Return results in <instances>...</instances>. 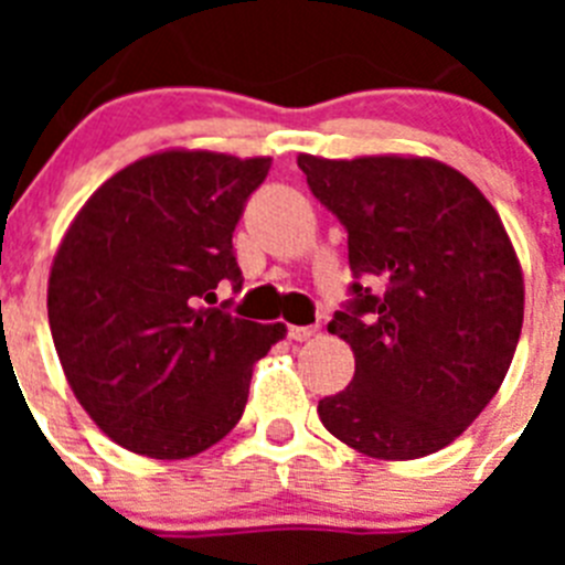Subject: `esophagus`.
I'll return each mask as SVG.
<instances>
[{
  "label": "esophagus",
  "mask_w": 565,
  "mask_h": 565,
  "mask_svg": "<svg viewBox=\"0 0 565 565\" xmlns=\"http://www.w3.org/2000/svg\"><path fill=\"white\" fill-rule=\"evenodd\" d=\"M288 337H291L294 342H308L311 337H317V328H313V326H291V328H288Z\"/></svg>",
  "instance_id": "1"
}]
</instances>
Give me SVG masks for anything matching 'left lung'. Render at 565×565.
<instances>
[{"label": "left lung", "mask_w": 565, "mask_h": 565, "mask_svg": "<svg viewBox=\"0 0 565 565\" xmlns=\"http://www.w3.org/2000/svg\"><path fill=\"white\" fill-rule=\"evenodd\" d=\"M297 163L348 228L351 271L367 282L328 322L356 371L319 418L379 461L444 450L492 402L521 339V259L495 206L436 158L299 152Z\"/></svg>", "instance_id": "obj_1"}]
</instances>
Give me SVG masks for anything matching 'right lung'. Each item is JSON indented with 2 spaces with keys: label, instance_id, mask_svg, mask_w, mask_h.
Returning a JSON list of instances; mask_svg holds the SVG:
<instances>
[{
  "label": "right lung",
  "instance_id": "1",
  "mask_svg": "<svg viewBox=\"0 0 565 565\" xmlns=\"http://www.w3.org/2000/svg\"><path fill=\"white\" fill-rule=\"evenodd\" d=\"M271 158L209 149L143 154L78 209L47 279V319L70 391L124 450L181 461L232 433L254 364L282 322L232 317L243 282L232 234Z\"/></svg>",
  "mask_w": 565,
  "mask_h": 565
}]
</instances>
